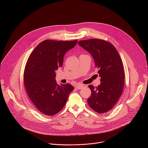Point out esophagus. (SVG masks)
Instances as JSON below:
<instances>
[{"label":"esophagus","mask_w":148,"mask_h":148,"mask_svg":"<svg viewBox=\"0 0 148 148\" xmlns=\"http://www.w3.org/2000/svg\"><path fill=\"white\" fill-rule=\"evenodd\" d=\"M76 88H77V89H81L84 87V85L81 84H77L75 86Z\"/></svg>","instance_id":"1"}]
</instances>
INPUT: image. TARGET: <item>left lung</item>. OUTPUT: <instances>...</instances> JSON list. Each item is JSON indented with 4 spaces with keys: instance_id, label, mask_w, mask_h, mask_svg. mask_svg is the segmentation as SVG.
Returning <instances> with one entry per match:
<instances>
[{
    "instance_id": "8db88e82",
    "label": "left lung",
    "mask_w": 148,
    "mask_h": 148,
    "mask_svg": "<svg viewBox=\"0 0 148 148\" xmlns=\"http://www.w3.org/2000/svg\"><path fill=\"white\" fill-rule=\"evenodd\" d=\"M78 43L92 56L101 77V84L97 87L88 85L92 93L88 104L96 112L106 113L117 103L124 89L125 75L122 60L114 45L106 40L91 39Z\"/></svg>"
}]
</instances>
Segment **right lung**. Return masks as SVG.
I'll list each match as a JSON object with an SVG mask.
<instances>
[{
    "mask_svg": "<svg viewBox=\"0 0 148 148\" xmlns=\"http://www.w3.org/2000/svg\"><path fill=\"white\" fill-rule=\"evenodd\" d=\"M77 42V40H45L28 59L24 72L25 88L31 102L45 115L53 116L59 112L75 89L68 83L58 84L55 71L62 66L64 55Z\"/></svg>",
    "mask_w": 148,
    "mask_h": 148,
    "instance_id": "obj_1",
    "label": "right lung"
}]
</instances>
